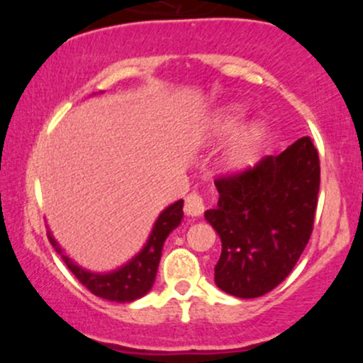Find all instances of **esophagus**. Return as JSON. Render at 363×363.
I'll list each match as a JSON object with an SVG mask.
<instances>
[{
  "mask_svg": "<svg viewBox=\"0 0 363 363\" xmlns=\"http://www.w3.org/2000/svg\"><path fill=\"white\" fill-rule=\"evenodd\" d=\"M184 211L186 215L189 216H201L203 211H205V201L198 193H191L186 198V205H184Z\"/></svg>",
  "mask_w": 363,
  "mask_h": 363,
  "instance_id": "obj_1",
  "label": "esophagus"
}]
</instances>
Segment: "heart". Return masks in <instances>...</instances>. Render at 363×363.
Wrapping results in <instances>:
<instances>
[{
	"label": "heart",
	"mask_w": 363,
	"mask_h": 363,
	"mask_svg": "<svg viewBox=\"0 0 363 363\" xmlns=\"http://www.w3.org/2000/svg\"><path fill=\"white\" fill-rule=\"evenodd\" d=\"M240 116H242V109L237 106L225 107L215 116L213 119L208 123L205 136L208 140H222L228 133L232 131L239 123ZM262 129L257 123L249 124L235 133L234 138L230 140L227 150H225L222 164L227 172H240L251 164L254 152H256L257 145L261 141Z\"/></svg>",
	"instance_id": "obj_1"
}]
</instances>
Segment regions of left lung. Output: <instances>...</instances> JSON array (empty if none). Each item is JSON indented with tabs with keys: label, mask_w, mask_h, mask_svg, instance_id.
Masks as SVG:
<instances>
[{
	"label": "left lung",
	"mask_w": 363,
	"mask_h": 363,
	"mask_svg": "<svg viewBox=\"0 0 363 363\" xmlns=\"http://www.w3.org/2000/svg\"><path fill=\"white\" fill-rule=\"evenodd\" d=\"M319 182L309 136L242 174L216 179L218 203L205 218L222 240L215 266L220 290L256 298L289 277L311 239Z\"/></svg>",
	"instance_id": "8db88e82"
}]
</instances>
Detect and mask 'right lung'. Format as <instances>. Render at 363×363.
<instances>
[{
	"mask_svg": "<svg viewBox=\"0 0 363 363\" xmlns=\"http://www.w3.org/2000/svg\"><path fill=\"white\" fill-rule=\"evenodd\" d=\"M182 205H184V201L179 199L174 205L165 208V210L158 215L155 223H153L148 240L145 242L143 247H141V251L136 254L135 257H131L126 264L119 266L118 269H112V272L107 273H95L90 272V269H85L80 264H77V262L65 252V249L61 247L60 242L54 239L52 232L49 230V228L48 239L49 242L52 244V247L56 249V252L62 257V261L66 262L69 272H72L74 277L80 280L82 285L86 286L91 294L111 302H133L136 301V298H141L143 295H147L148 291L152 290L165 239H167L174 228H177L179 225H181L182 216H184Z\"/></svg>",
	"mask_w": 363,
	"mask_h": 363,
	"instance_id": "1",
	"label": "right lung"
}]
</instances>
